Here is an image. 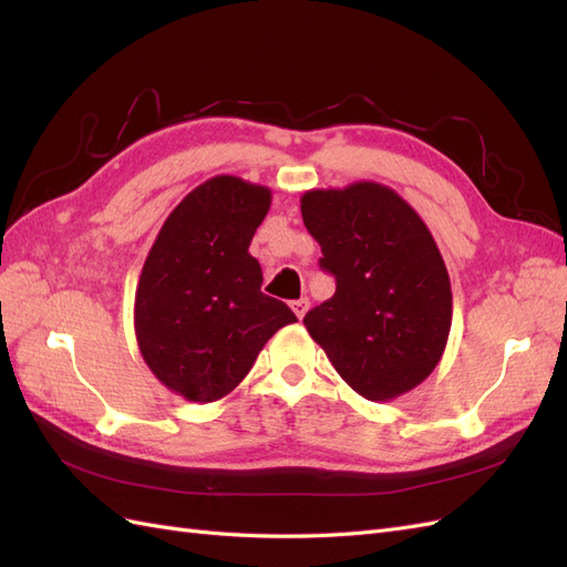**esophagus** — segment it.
Here are the masks:
<instances>
[{"instance_id": "obj_1", "label": "esophagus", "mask_w": 567, "mask_h": 567, "mask_svg": "<svg viewBox=\"0 0 567 567\" xmlns=\"http://www.w3.org/2000/svg\"><path fill=\"white\" fill-rule=\"evenodd\" d=\"M290 307H293L296 317H298V319H302V317L307 315V310H310V300H307V298H300V300H293V302H290Z\"/></svg>"}]
</instances>
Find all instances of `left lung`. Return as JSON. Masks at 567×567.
I'll return each instance as SVG.
<instances>
[{
  "instance_id": "1",
  "label": "left lung",
  "mask_w": 567,
  "mask_h": 567,
  "mask_svg": "<svg viewBox=\"0 0 567 567\" xmlns=\"http://www.w3.org/2000/svg\"><path fill=\"white\" fill-rule=\"evenodd\" d=\"M302 221L321 246L336 293L302 323L333 369L371 402H390L440 364L452 329V286L419 213L390 186L312 188Z\"/></svg>"
}]
</instances>
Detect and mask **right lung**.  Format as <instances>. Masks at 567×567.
<instances>
[{"label": "right lung", "mask_w": 567, "mask_h": 567, "mask_svg": "<svg viewBox=\"0 0 567 567\" xmlns=\"http://www.w3.org/2000/svg\"><path fill=\"white\" fill-rule=\"evenodd\" d=\"M271 192L217 175L186 194L151 246L134 296L136 346L153 375L188 402H215L252 369L265 342L298 321L265 296L248 252Z\"/></svg>", "instance_id": "right-lung-1"}]
</instances>
